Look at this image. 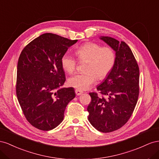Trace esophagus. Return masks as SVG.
I'll return each instance as SVG.
<instances>
[{
    "label": "esophagus",
    "mask_w": 159,
    "mask_h": 159,
    "mask_svg": "<svg viewBox=\"0 0 159 159\" xmlns=\"http://www.w3.org/2000/svg\"><path fill=\"white\" fill-rule=\"evenodd\" d=\"M83 92L82 91V90H80L79 89H76L75 90V93L76 95H80L81 94H82Z\"/></svg>",
    "instance_id": "34e87169"
}]
</instances>
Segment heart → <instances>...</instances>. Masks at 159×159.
Here are the masks:
<instances>
[{"mask_svg": "<svg viewBox=\"0 0 159 159\" xmlns=\"http://www.w3.org/2000/svg\"><path fill=\"white\" fill-rule=\"evenodd\" d=\"M75 54L79 62H84L85 72L76 74L69 79V84L79 90H87L97 80L104 79L111 73L115 66L116 54L112 47H102L100 44L87 42L75 50ZM61 65L68 73L72 74L76 70L78 62L69 54H65L61 58Z\"/></svg>", "mask_w": 159, "mask_h": 159, "instance_id": "heart-1", "label": "heart"}]
</instances>
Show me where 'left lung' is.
Returning <instances> with one entry per match:
<instances>
[{
  "label": "left lung",
  "instance_id": "left-lung-1",
  "mask_svg": "<svg viewBox=\"0 0 159 159\" xmlns=\"http://www.w3.org/2000/svg\"><path fill=\"white\" fill-rule=\"evenodd\" d=\"M116 51L113 69L97 87V93H90L91 101L87 107L89 120L102 133L120 129L128 122L139 95V67L130 47L107 37L101 38Z\"/></svg>",
  "mask_w": 159,
  "mask_h": 159
}]
</instances>
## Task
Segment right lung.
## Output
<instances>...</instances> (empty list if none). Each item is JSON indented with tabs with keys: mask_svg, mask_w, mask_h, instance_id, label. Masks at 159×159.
Masks as SVG:
<instances>
[{
	"mask_svg": "<svg viewBox=\"0 0 159 159\" xmlns=\"http://www.w3.org/2000/svg\"><path fill=\"white\" fill-rule=\"evenodd\" d=\"M77 40L44 33L22 50L17 65L16 93L29 123L41 130L61 124L65 108L75 97L74 88L58 89L65 82L61 58Z\"/></svg>",
	"mask_w": 159,
	"mask_h": 159,
	"instance_id": "1",
	"label": "right lung"
}]
</instances>
